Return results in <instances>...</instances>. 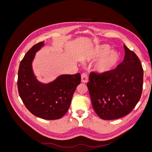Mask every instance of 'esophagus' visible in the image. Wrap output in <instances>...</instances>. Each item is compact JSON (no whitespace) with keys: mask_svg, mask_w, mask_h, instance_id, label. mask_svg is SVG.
Here are the masks:
<instances>
[{"mask_svg":"<svg viewBox=\"0 0 152 152\" xmlns=\"http://www.w3.org/2000/svg\"><path fill=\"white\" fill-rule=\"evenodd\" d=\"M81 79H82V82L83 83H87L88 82V76L86 74V73H83L81 75Z\"/></svg>","mask_w":152,"mask_h":152,"instance_id":"34e87169","label":"esophagus"}]
</instances>
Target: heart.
I'll use <instances>...</instances> for the list:
<instances>
[{
	"label": "heart",
	"instance_id": "obj_1",
	"mask_svg": "<svg viewBox=\"0 0 152 152\" xmlns=\"http://www.w3.org/2000/svg\"><path fill=\"white\" fill-rule=\"evenodd\" d=\"M108 45H104L96 48L91 54V58H102L96 65L99 72L106 73L116 67L120 61V54L115 50H110Z\"/></svg>",
	"mask_w": 152,
	"mask_h": 152
}]
</instances>
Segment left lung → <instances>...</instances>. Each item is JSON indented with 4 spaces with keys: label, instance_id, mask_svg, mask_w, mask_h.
<instances>
[{
    "label": "left lung",
    "instance_id": "obj_1",
    "mask_svg": "<svg viewBox=\"0 0 152 152\" xmlns=\"http://www.w3.org/2000/svg\"><path fill=\"white\" fill-rule=\"evenodd\" d=\"M125 57L114 70L91 72L89 89L93 107L103 120H115L131 112L141 98L143 69L137 55L124 45Z\"/></svg>",
    "mask_w": 152,
    "mask_h": 152
}]
</instances>
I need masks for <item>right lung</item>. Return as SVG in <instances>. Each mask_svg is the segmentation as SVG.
Listing matches in <instances>:
<instances>
[{
    "instance_id": "1",
    "label": "right lung",
    "mask_w": 152,
    "mask_h": 152,
    "mask_svg": "<svg viewBox=\"0 0 152 152\" xmlns=\"http://www.w3.org/2000/svg\"><path fill=\"white\" fill-rule=\"evenodd\" d=\"M44 41L34 45L20 64L18 89L26 108L34 115L46 120L61 118L70 107L72 96L80 84L79 73L63 75L49 84L40 83L34 74L31 63Z\"/></svg>"
}]
</instances>
